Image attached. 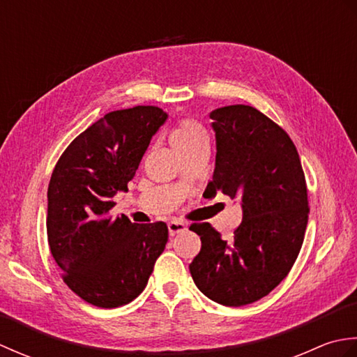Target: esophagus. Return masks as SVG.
<instances>
[{
    "mask_svg": "<svg viewBox=\"0 0 357 357\" xmlns=\"http://www.w3.org/2000/svg\"><path fill=\"white\" fill-rule=\"evenodd\" d=\"M167 225H169V233H170V236H174V234H178V233L184 231V230L187 229L185 222L176 221V219H173V221H170V222L167 224Z\"/></svg>",
    "mask_w": 357,
    "mask_h": 357,
    "instance_id": "34e87169",
    "label": "esophagus"
}]
</instances>
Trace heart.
Here are the masks:
<instances>
[{"instance_id":"heart-1","label":"heart","mask_w":357,"mask_h":357,"mask_svg":"<svg viewBox=\"0 0 357 357\" xmlns=\"http://www.w3.org/2000/svg\"><path fill=\"white\" fill-rule=\"evenodd\" d=\"M170 141L174 150L183 156L195 147L207 144V133L198 121L192 118H184L173 128Z\"/></svg>"}]
</instances>
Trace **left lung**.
I'll return each instance as SVG.
<instances>
[{"label":"left lung","instance_id":"1","mask_svg":"<svg viewBox=\"0 0 357 357\" xmlns=\"http://www.w3.org/2000/svg\"><path fill=\"white\" fill-rule=\"evenodd\" d=\"M216 167L204 196L242 199V222L231 241L211 224H193L201 252L190 264L196 287L227 307L267 296L298 259L308 222V193L291 138L262 112L244 104L210 113Z\"/></svg>","mask_w":357,"mask_h":357}]
</instances>
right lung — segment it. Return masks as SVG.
<instances>
[{
	"label": "right lung",
	"mask_w": 357,
	"mask_h": 357,
	"mask_svg": "<svg viewBox=\"0 0 357 357\" xmlns=\"http://www.w3.org/2000/svg\"><path fill=\"white\" fill-rule=\"evenodd\" d=\"M167 113L155 105L110 112L75 138L53 169L47 239L66 285L101 308L132 302L164 252L165 222L113 219V196L127 192Z\"/></svg>",
	"instance_id": "right-lung-1"
}]
</instances>
